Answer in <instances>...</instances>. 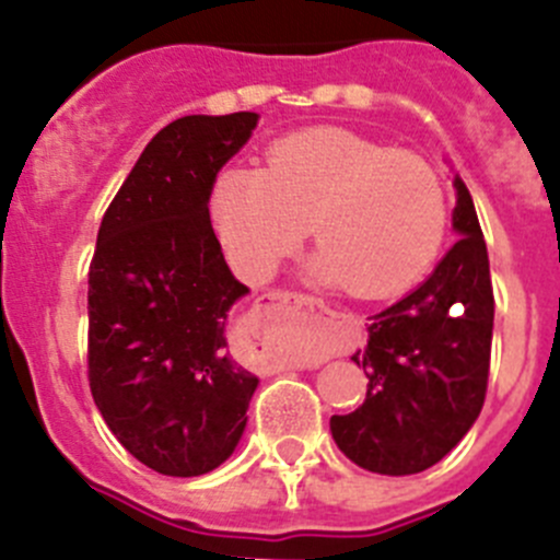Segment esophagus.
<instances>
[{"instance_id": "esophagus-1", "label": "esophagus", "mask_w": 560, "mask_h": 560, "mask_svg": "<svg viewBox=\"0 0 560 560\" xmlns=\"http://www.w3.org/2000/svg\"><path fill=\"white\" fill-rule=\"evenodd\" d=\"M268 301H273V304H284L290 306V310H301L306 312V315H315V317H329L331 310L324 304V301H317L315 295H304V292H290V290H273L265 295Z\"/></svg>"}]
</instances>
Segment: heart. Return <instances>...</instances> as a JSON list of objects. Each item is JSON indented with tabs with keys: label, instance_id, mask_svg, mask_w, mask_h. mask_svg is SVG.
<instances>
[{
	"label": "heart",
	"instance_id": "1",
	"mask_svg": "<svg viewBox=\"0 0 560 560\" xmlns=\"http://www.w3.org/2000/svg\"><path fill=\"white\" fill-rule=\"evenodd\" d=\"M211 218L234 268L261 281L315 231V270L357 299H387L430 270L450 200L424 155L346 128H306L273 142L261 170L225 167Z\"/></svg>",
	"mask_w": 560,
	"mask_h": 560
}]
</instances>
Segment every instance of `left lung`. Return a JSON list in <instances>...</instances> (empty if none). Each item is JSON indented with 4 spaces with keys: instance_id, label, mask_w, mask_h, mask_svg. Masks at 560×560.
I'll list each match as a JSON object with an SVG mask.
<instances>
[{
    "instance_id": "1",
    "label": "left lung",
    "mask_w": 560,
    "mask_h": 560,
    "mask_svg": "<svg viewBox=\"0 0 560 560\" xmlns=\"http://www.w3.org/2000/svg\"><path fill=\"white\" fill-rule=\"evenodd\" d=\"M452 225L460 236L430 279L371 317L365 401L331 416V438L376 475H418L455 450L486 401L493 287L488 248L466 184L455 178Z\"/></svg>"
}]
</instances>
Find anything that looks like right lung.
<instances>
[{
    "label": "right lung",
    "instance_id": "add662e5",
    "mask_svg": "<svg viewBox=\"0 0 560 560\" xmlns=\"http://www.w3.org/2000/svg\"><path fill=\"white\" fill-rule=\"evenodd\" d=\"M256 114L180 117L150 139L100 223L89 265V387L148 468L198 477L234 452L256 380L225 342L248 292L211 229V186Z\"/></svg>",
    "mask_w": 560,
    "mask_h": 560
}]
</instances>
